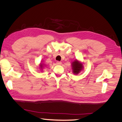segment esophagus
I'll return each mask as SVG.
<instances>
[{"label": "esophagus", "instance_id": "esophagus-1", "mask_svg": "<svg viewBox=\"0 0 122 122\" xmlns=\"http://www.w3.org/2000/svg\"><path fill=\"white\" fill-rule=\"evenodd\" d=\"M56 64H57V65H61V61H57L56 62Z\"/></svg>", "mask_w": 122, "mask_h": 122}]
</instances>
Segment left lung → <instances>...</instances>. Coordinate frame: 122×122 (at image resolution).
Wrapping results in <instances>:
<instances>
[{
    "mask_svg": "<svg viewBox=\"0 0 122 122\" xmlns=\"http://www.w3.org/2000/svg\"><path fill=\"white\" fill-rule=\"evenodd\" d=\"M72 65L73 72L74 74H78L82 69L83 66L82 64L79 63V62L77 60L73 61Z\"/></svg>",
    "mask_w": 122,
    "mask_h": 122,
    "instance_id": "8db88e82",
    "label": "left lung"
}]
</instances>
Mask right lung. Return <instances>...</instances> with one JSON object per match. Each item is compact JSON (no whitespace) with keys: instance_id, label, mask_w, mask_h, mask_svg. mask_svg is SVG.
I'll return each mask as SVG.
<instances>
[{"instance_id":"obj_1","label":"right lung","mask_w":122,"mask_h":122,"mask_svg":"<svg viewBox=\"0 0 122 122\" xmlns=\"http://www.w3.org/2000/svg\"><path fill=\"white\" fill-rule=\"evenodd\" d=\"M41 68H42V67H43V65H42V64H41Z\"/></svg>"}]
</instances>
